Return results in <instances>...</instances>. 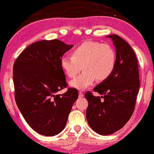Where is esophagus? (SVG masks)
<instances>
[{"mask_svg": "<svg viewBox=\"0 0 154 154\" xmlns=\"http://www.w3.org/2000/svg\"><path fill=\"white\" fill-rule=\"evenodd\" d=\"M84 97L83 93H82V92H79V97L81 98V97Z\"/></svg>", "mask_w": 154, "mask_h": 154, "instance_id": "34e87169", "label": "esophagus"}]
</instances>
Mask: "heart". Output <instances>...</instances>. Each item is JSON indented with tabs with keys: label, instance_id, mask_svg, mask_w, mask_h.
<instances>
[{
	"label": "heart",
	"instance_id": "obj_1",
	"mask_svg": "<svg viewBox=\"0 0 154 154\" xmlns=\"http://www.w3.org/2000/svg\"><path fill=\"white\" fill-rule=\"evenodd\" d=\"M116 53L108 43L97 41H86L78 45L71 56L61 59V66L70 78L84 72L70 82L71 87L84 91L94 83L95 79L104 81L111 76L116 67Z\"/></svg>",
	"mask_w": 154,
	"mask_h": 154
}]
</instances>
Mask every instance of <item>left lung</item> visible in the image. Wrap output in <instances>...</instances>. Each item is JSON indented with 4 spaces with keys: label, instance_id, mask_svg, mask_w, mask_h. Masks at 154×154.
Masks as SVG:
<instances>
[{
    "label": "left lung",
    "instance_id": "1",
    "mask_svg": "<svg viewBox=\"0 0 154 154\" xmlns=\"http://www.w3.org/2000/svg\"><path fill=\"white\" fill-rule=\"evenodd\" d=\"M116 47V63L111 76L94 88L103 96L85 94L88 106L86 119L94 131L106 136L120 130L134 113L140 88L136 54L127 41L117 34L106 36Z\"/></svg>",
    "mask_w": 154,
    "mask_h": 154
}]
</instances>
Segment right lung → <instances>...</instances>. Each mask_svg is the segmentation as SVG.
I'll list each match as a JSON object with an SVG mask.
<instances>
[{"instance_id": "add662e5", "label": "right lung", "mask_w": 154, "mask_h": 154, "mask_svg": "<svg viewBox=\"0 0 154 154\" xmlns=\"http://www.w3.org/2000/svg\"><path fill=\"white\" fill-rule=\"evenodd\" d=\"M72 46L58 39L36 41L14 63L16 103L27 124L43 136L62 131L79 96L77 89L72 88L62 95L57 94L68 86L61 59Z\"/></svg>"}]
</instances>
